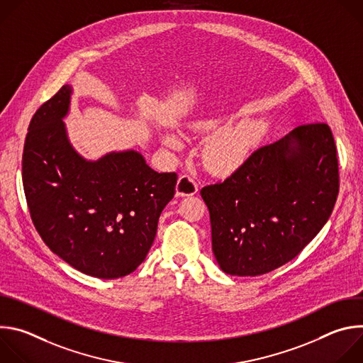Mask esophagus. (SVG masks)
I'll use <instances>...</instances> for the list:
<instances>
[{"instance_id":"esophagus-1","label":"esophagus","mask_w":363,"mask_h":363,"mask_svg":"<svg viewBox=\"0 0 363 363\" xmlns=\"http://www.w3.org/2000/svg\"><path fill=\"white\" fill-rule=\"evenodd\" d=\"M198 192V184L195 182V179L191 175H181L177 184V195L181 196H189V195H195Z\"/></svg>"}]
</instances>
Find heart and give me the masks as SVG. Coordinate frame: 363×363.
<instances>
[{
  "mask_svg": "<svg viewBox=\"0 0 363 363\" xmlns=\"http://www.w3.org/2000/svg\"><path fill=\"white\" fill-rule=\"evenodd\" d=\"M199 129H211V122H202L198 125ZM254 139V132L247 126H238L234 129H225L216 133L205 147V160L214 171L228 172L238 168L245 157L248 147ZM167 142L177 146L179 142L177 138L169 136Z\"/></svg>",
  "mask_w": 363,
  "mask_h": 363,
  "instance_id": "b5f03b06",
  "label": "heart"
}]
</instances>
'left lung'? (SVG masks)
Segmentation results:
<instances>
[{
	"instance_id": "1",
	"label": "left lung",
	"mask_w": 363,
	"mask_h": 363,
	"mask_svg": "<svg viewBox=\"0 0 363 363\" xmlns=\"http://www.w3.org/2000/svg\"><path fill=\"white\" fill-rule=\"evenodd\" d=\"M339 194L336 145L326 123L294 128L260 146L201 196L213 251L231 276H260L289 263L329 220Z\"/></svg>"
}]
</instances>
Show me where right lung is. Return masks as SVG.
Listing matches in <instances>:
<instances>
[{
	"mask_svg": "<svg viewBox=\"0 0 363 363\" xmlns=\"http://www.w3.org/2000/svg\"><path fill=\"white\" fill-rule=\"evenodd\" d=\"M65 84L37 109L23 152V185L33 224L45 245L76 270L119 279L145 260L178 175L149 168L135 150L96 162L70 146Z\"/></svg>",
	"mask_w": 363,
	"mask_h": 363,
	"instance_id": "1",
	"label": "right lung"
}]
</instances>
